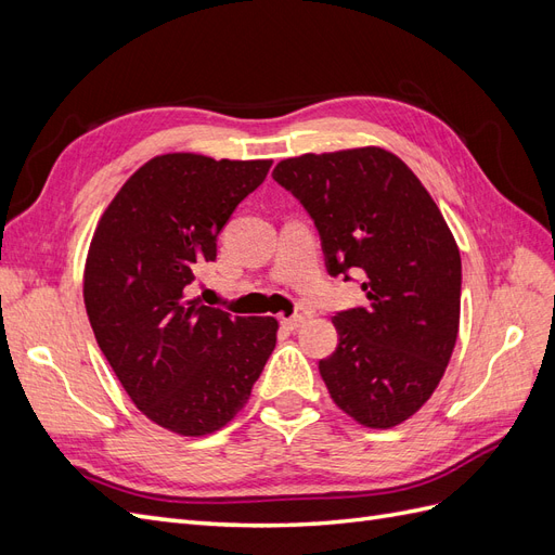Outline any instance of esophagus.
I'll return each instance as SVG.
<instances>
[{
	"label": "esophagus",
	"mask_w": 555,
	"mask_h": 555,
	"mask_svg": "<svg viewBox=\"0 0 555 555\" xmlns=\"http://www.w3.org/2000/svg\"><path fill=\"white\" fill-rule=\"evenodd\" d=\"M304 322H306L304 314H294V317H282L280 319V324L287 328V331H296L298 326H304Z\"/></svg>",
	"instance_id": "1"
}]
</instances>
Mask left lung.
<instances>
[{
  "mask_svg": "<svg viewBox=\"0 0 555 555\" xmlns=\"http://www.w3.org/2000/svg\"><path fill=\"white\" fill-rule=\"evenodd\" d=\"M273 178L310 212L331 275L359 268L367 308L333 317L326 389L365 428L422 410L447 371L461 322V251L438 204L384 147L282 159Z\"/></svg>",
  "mask_w": 555,
  "mask_h": 555,
  "instance_id": "1",
  "label": "left lung"
}]
</instances>
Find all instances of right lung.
Instances as JSON below:
<instances>
[{
	"mask_svg": "<svg viewBox=\"0 0 555 555\" xmlns=\"http://www.w3.org/2000/svg\"><path fill=\"white\" fill-rule=\"evenodd\" d=\"M271 164L153 157L94 229L82 298L99 349L133 405L184 438L227 426L275 349L278 319L231 317L188 296L194 268L215 261L217 236Z\"/></svg>",
	"mask_w": 555,
	"mask_h": 555,
	"instance_id": "add662e5",
	"label": "right lung"
}]
</instances>
